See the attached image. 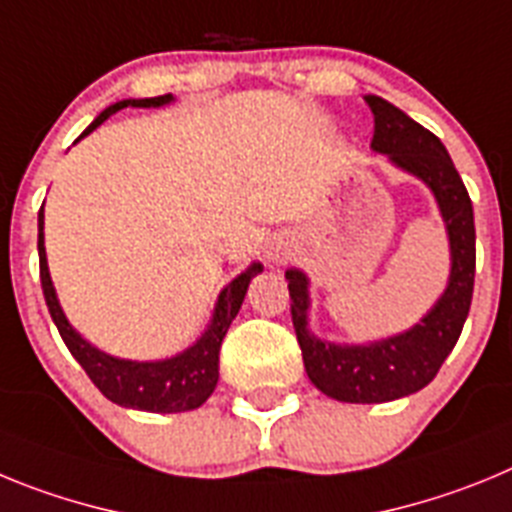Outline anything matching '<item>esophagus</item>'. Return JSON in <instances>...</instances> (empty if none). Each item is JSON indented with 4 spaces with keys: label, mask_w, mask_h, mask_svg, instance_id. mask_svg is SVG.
<instances>
[{
    "label": "esophagus",
    "mask_w": 512,
    "mask_h": 512,
    "mask_svg": "<svg viewBox=\"0 0 512 512\" xmlns=\"http://www.w3.org/2000/svg\"><path fill=\"white\" fill-rule=\"evenodd\" d=\"M292 256V241L284 238V235H274L269 243H266V259L271 264H284V261Z\"/></svg>",
    "instance_id": "obj_1"
}]
</instances>
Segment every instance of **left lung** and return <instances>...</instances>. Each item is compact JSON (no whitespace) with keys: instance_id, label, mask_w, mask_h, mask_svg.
<instances>
[{"instance_id":"obj_1","label":"left lung","mask_w":512,"mask_h":512,"mask_svg":"<svg viewBox=\"0 0 512 512\" xmlns=\"http://www.w3.org/2000/svg\"><path fill=\"white\" fill-rule=\"evenodd\" d=\"M374 115L372 148L397 169L428 184L441 210L451 248V274L431 312L420 323L382 341L346 346L320 341L307 328V277L287 269L292 323L310 382L323 395L341 402H390L423 390L456 346L469 315L474 289V212L467 187L441 140L382 97H364Z\"/></svg>"}]
</instances>
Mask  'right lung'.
I'll return each instance as SVG.
<instances>
[{"label":"right lung","instance_id":"right-lung-1","mask_svg":"<svg viewBox=\"0 0 512 512\" xmlns=\"http://www.w3.org/2000/svg\"><path fill=\"white\" fill-rule=\"evenodd\" d=\"M174 102L171 94H161V97L148 99H122V102L110 104L107 110L99 112L97 120L89 125L84 133L76 140L87 138L92 130H97L110 115H115L122 107H164V104ZM38 256H40V284H43V297L48 312H51L53 323H56L58 333H61L63 343L71 351L81 369L89 374L99 392L115 405L133 410H146V413H184V410L200 408L202 402L212 395L215 390L217 377V361H220V346L228 333L230 323L238 315L246 297L248 282L259 274L264 266L251 264L243 274L233 279L228 287L217 297L215 312L207 325V330L197 338L194 346H189L182 354L171 356V359L161 361H128L117 359V356L104 354L97 346L76 333L71 323L63 315L61 305H58L56 289L51 282V271H48V259H45V235H43V207L38 212Z\"/></svg>","mask_w":512,"mask_h":512}]
</instances>
